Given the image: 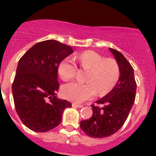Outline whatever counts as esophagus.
<instances>
[{
    "instance_id": "34e87169",
    "label": "esophagus",
    "mask_w": 156,
    "mask_h": 156,
    "mask_svg": "<svg viewBox=\"0 0 156 156\" xmlns=\"http://www.w3.org/2000/svg\"><path fill=\"white\" fill-rule=\"evenodd\" d=\"M72 106H73V107H77V108H82L83 107V105L78 104V103H72Z\"/></svg>"
}]
</instances>
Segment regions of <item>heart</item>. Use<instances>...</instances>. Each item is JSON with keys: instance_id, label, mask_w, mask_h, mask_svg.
Wrapping results in <instances>:
<instances>
[{"instance_id": "obj_1", "label": "heart", "mask_w": 156, "mask_h": 156, "mask_svg": "<svg viewBox=\"0 0 156 156\" xmlns=\"http://www.w3.org/2000/svg\"><path fill=\"white\" fill-rule=\"evenodd\" d=\"M75 59L81 68L89 69L86 80L87 82L72 81L62 87V94L66 99L81 103L93 98L97 94H104L112 89L119 81L120 69L115 59H106L94 51H86L76 56ZM75 59L66 57L62 59L58 66V73L64 80L75 77L77 72Z\"/></svg>"}]
</instances>
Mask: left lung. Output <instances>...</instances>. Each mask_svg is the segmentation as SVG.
Segmentation results:
<instances>
[{
	"instance_id": "left-lung-1",
	"label": "left lung",
	"mask_w": 156,
	"mask_h": 156,
	"mask_svg": "<svg viewBox=\"0 0 156 156\" xmlns=\"http://www.w3.org/2000/svg\"><path fill=\"white\" fill-rule=\"evenodd\" d=\"M120 69V76L114 88L97 100L102 107L91 105L93 115L81 122V129L90 137L103 138L114 134L126 121L136 97V83L133 69L122 53L109 48Z\"/></svg>"
}]
</instances>
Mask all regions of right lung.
<instances>
[{"mask_svg": "<svg viewBox=\"0 0 156 156\" xmlns=\"http://www.w3.org/2000/svg\"><path fill=\"white\" fill-rule=\"evenodd\" d=\"M73 53L72 47L55 40L39 42L20 59L12 85L19 117L30 130L47 132L57 127L64 109L72 104L56 97L59 64Z\"/></svg>", "mask_w": 156, "mask_h": 156, "instance_id": "obj_1", "label": "right lung"}]
</instances>
